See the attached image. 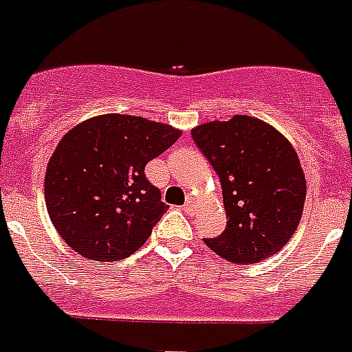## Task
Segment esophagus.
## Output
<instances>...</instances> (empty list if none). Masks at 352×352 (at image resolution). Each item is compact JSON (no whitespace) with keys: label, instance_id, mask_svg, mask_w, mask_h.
I'll return each instance as SVG.
<instances>
[{"label":"esophagus","instance_id":"1","mask_svg":"<svg viewBox=\"0 0 352 352\" xmlns=\"http://www.w3.org/2000/svg\"><path fill=\"white\" fill-rule=\"evenodd\" d=\"M184 210L187 212V214H192L194 212V199L192 198H187V201H185V205H184Z\"/></svg>","mask_w":352,"mask_h":352}]
</instances>
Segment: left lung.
<instances>
[{
    "mask_svg": "<svg viewBox=\"0 0 352 352\" xmlns=\"http://www.w3.org/2000/svg\"><path fill=\"white\" fill-rule=\"evenodd\" d=\"M223 190L227 227L205 238L232 263H256L285 247L305 204V176L296 151L283 134L258 118L236 114L190 131Z\"/></svg>",
    "mask_w": 352,
    "mask_h": 352,
    "instance_id": "left-lung-1",
    "label": "left lung"
}]
</instances>
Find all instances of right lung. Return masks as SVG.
Instances as JSON below:
<instances>
[{"instance_id":"obj_1","label":"right lung","mask_w":352,"mask_h":352,"mask_svg":"<svg viewBox=\"0 0 352 352\" xmlns=\"http://www.w3.org/2000/svg\"><path fill=\"white\" fill-rule=\"evenodd\" d=\"M182 132L142 116L103 114L70 129L50 156L45 201L56 230L83 258L118 261L148 240L167 205L145 165Z\"/></svg>"}]
</instances>
